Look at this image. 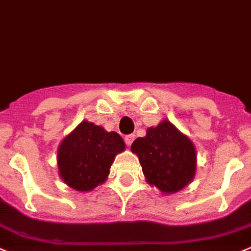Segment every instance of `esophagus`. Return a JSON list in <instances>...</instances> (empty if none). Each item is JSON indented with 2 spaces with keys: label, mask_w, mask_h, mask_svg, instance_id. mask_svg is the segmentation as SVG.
Masks as SVG:
<instances>
[{
  "label": "esophagus",
  "mask_w": 251,
  "mask_h": 251,
  "mask_svg": "<svg viewBox=\"0 0 251 251\" xmlns=\"http://www.w3.org/2000/svg\"><path fill=\"white\" fill-rule=\"evenodd\" d=\"M133 140H135V135H127V136H126V137H125L126 146H127V147H130V146L132 145Z\"/></svg>",
  "instance_id": "esophagus-1"
}]
</instances>
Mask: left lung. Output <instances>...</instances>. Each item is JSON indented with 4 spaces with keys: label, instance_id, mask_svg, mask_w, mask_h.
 <instances>
[{
    "label": "left lung",
    "instance_id": "obj_1",
    "mask_svg": "<svg viewBox=\"0 0 251 251\" xmlns=\"http://www.w3.org/2000/svg\"><path fill=\"white\" fill-rule=\"evenodd\" d=\"M131 151L137 154L146 181L162 193H177L195 176V146L170 121L147 128L145 137L133 141Z\"/></svg>",
    "mask_w": 251,
    "mask_h": 251
}]
</instances>
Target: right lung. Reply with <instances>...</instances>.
<instances>
[{
    "label": "right lung",
    "instance_id": "right-lung-1",
    "mask_svg": "<svg viewBox=\"0 0 251 251\" xmlns=\"http://www.w3.org/2000/svg\"><path fill=\"white\" fill-rule=\"evenodd\" d=\"M125 151L119 133L84 120L67 135L57 150L61 179L77 191H91L103 184L115 155Z\"/></svg>",
    "mask_w": 251,
    "mask_h": 251
}]
</instances>
